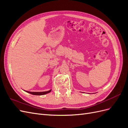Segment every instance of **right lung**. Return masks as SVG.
<instances>
[{
  "label": "right lung",
  "mask_w": 128,
  "mask_h": 128,
  "mask_svg": "<svg viewBox=\"0 0 128 128\" xmlns=\"http://www.w3.org/2000/svg\"><path fill=\"white\" fill-rule=\"evenodd\" d=\"M52 90H50L48 91H44V92H30V91H25L26 92L29 93V94H30L33 95H37V96H41V95H44L45 94H47L48 93H50L51 91Z\"/></svg>",
  "instance_id": "1"
}]
</instances>
